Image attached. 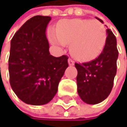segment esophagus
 <instances>
[{
    "mask_svg": "<svg viewBox=\"0 0 127 127\" xmlns=\"http://www.w3.org/2000/svg\"><path fill=\"white\" fill-rule=\"evenodd\" d=\"M67 61H68V64L70 65V66H73L74 64H75V62H74V61L72 60L71 59H68Z\"/></svg>",
    "mask_w": 127,
    "mask_h": 127,
    "instance_id": "obj_1",
    "label": "esophagus"
}]
</instances>
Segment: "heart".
<instances>
[{"mask_svg":"<svg viewBox=\"0 0 127 127\" xmlns=\"http://www.w3.org/2000/svg\"><path fill=\"white\" fill-rule=\"evenodd\" d=\"M49 39L61 48L71 43L70 51L76 60L91 61L100 55L107 41V30L102 22L90 19L62 20L58 29H49Z\"/></svg>","mask_w":127,"mask_h":127,"instance_id":"obj_1","label":"heart"}]
</instances>
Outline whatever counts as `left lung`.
<instances>
[{"instance_id":"left-lung-1","label":"left lung","mask_w":127,"mask_h":127,"mask_svg":"<svg viewBox=\"0 0 127 127\" xmlns=\"http://www.w3.org/2000/svg\"><path fill=\"white\" fill-rule=\"evenodd\" d=\"M97 19L103 23L102 20ZM107 33L106 44L98 58L87 63L75 64L78 71L76 77L78 94L87 104L102 102L108 97L113 87L119 52L115 35L111 29H107Z\"/></svg>"}]
</instances>
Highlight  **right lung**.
I'll return each mask as SVG.
<instances>
[{"label":"right lung","instance_id":"right-lung-1","mask_svg":"<svg viewBox=\"0 0 127 127\" xmlns=\"http://www.w3.org/2000/svg\"><path fill=\"white\" fill-rule=\"evenodd\" d=\"M51 19V16H33L11 40L9 81L12 91L27 104L40 106L51 101L68 67L67 56L50 55L46 29Z\"/></svg>","mask_w":127,"mask_h":127}]
</instances>
